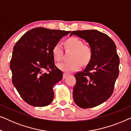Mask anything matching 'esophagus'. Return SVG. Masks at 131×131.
<instances>
[{
    "label": "esophagus",
    "instance_id": "1",
    "mask_svg": "<svg viewBox=\"0 0 131 131\" xmlns=\"http://www.w3.org/2000/svg\"><path fill=\"white\" fill-rule=\"evenodd\" d=\"M69 76V74H67V73H64V74H63V79H66V78H67V77Z\"/></svg>",
    "mask_w": 131,
    "mask_h": 131
}]
</instances>
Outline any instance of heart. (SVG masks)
I'll use <instances>...</instances> for the list:
<instances>
[{
  "instance_id": "b5f03b06",
  "label": "heart",
  "mask_w": 131,
  "mask_h": 131,
  "mask_svg": "<svg viewBox=\"0 0 131 131\" xmlns=\"http://www.w3.org/2000/svg\"><path fill=\"white\" fill-rule=\"evenodd\" d=\"M67 49L73 50L71 61L58 64L57 66L62 71L71 73L78 70L83 64H88L92 57V50L89 45L83 44V41L78 37H72L65 42ZM52 53L53 58L57 61H60L63 57L62 45L57 43L53 46Z\"/></svg>"
}]
</instances>
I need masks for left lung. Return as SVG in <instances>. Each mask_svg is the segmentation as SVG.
<instances>
[{"label": "left lung", "instance_id": "left-lung-1", "mask_svg": "<svg viewBox=\"0 0 131 131\" xmlns=\"http://www.w3.org/2000/svg\"><path fill=\"white\" fill-rule=\"evenodd\" d=\"M84 39L92 50V57L85 70L74 74V103L82 108H92L107 101L113 92L119 76V57L114 42L106 34L96 30L71 33Z\"/></svg>", "mask_w": 131, "mask_h": 131}]
</instances>
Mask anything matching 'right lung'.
I'll list each match as a JSON object with an SVG mask.
<instances>
[{
	"instance_id": "add662e5",
	"label": "right lung",
	"mask_w": 131,
	"mask_h": 131,
	"mask_svg": "<svg viewBox=\"0 0 131 131\" xmlns=\"http://www.w3.org/2000/svg\"><path fill=\"white\" fill-rule=\"evenodd\" d=\"M70 33L35 28L26 32L14 46L10 62L12 83L28 104L45 107L52 101L53 86L62 79L63 73L55 66L52 49Z\"/></svg>"
}]
</instances>
